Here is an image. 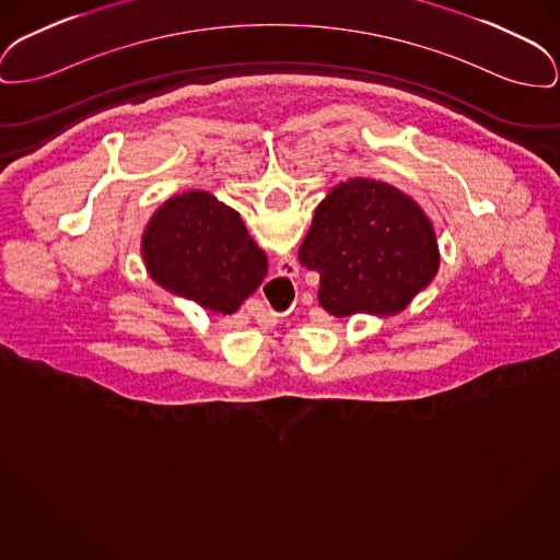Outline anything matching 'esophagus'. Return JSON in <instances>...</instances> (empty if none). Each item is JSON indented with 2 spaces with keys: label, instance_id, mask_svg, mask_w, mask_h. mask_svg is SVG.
Wrapping results in <instances>:
<instances>
[{
  "label": "esophagus",
  "instance_id": "obj_1",
  "mask_svg": "<svg viewBox=\"0 0 560 560\" xmlns=\"http://www.w3.org/2000/svg\"><path fill=\"white\" fill-rule=\"evenodd\" d=\"M279 275L283 277V279H294L298 277V264L294 258H283L281 262H279Z\"/></svg>",
  "mask_w": 560,
  "mask_h": 560
}]
</instances>
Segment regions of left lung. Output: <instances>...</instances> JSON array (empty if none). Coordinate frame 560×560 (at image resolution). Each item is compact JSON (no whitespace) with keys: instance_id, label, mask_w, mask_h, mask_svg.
Instances as JSON below:
<instances>
[{"instance_id":"left-lung-1","label":"left lung","mask_w":560,"mask_h":560,"mask_svg":"<svg viewBox=\"0 0 560 560\" xmlns=\"http://www.w3.org/2000/svg\"><path fill=\"white\" fill-rule=\"evenodd\" d=\"M300 264L319 272V304L334 317L395 315L440 266L425 211L385 182L353 177L329 190L313 215Z\"/></svg>"}]
</instances>
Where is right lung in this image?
Here are the masks:
<instances>
[{
	"label": "right lung",
	"mask_w": 560,
	"mask_h": 560,
	"mask_svg": "<svg viewBox=\"0 0 560 560\" xmlns=\"http://www.w3.org/2000/svg\"><path fill=\"white\" fill-rule=\"evenodd\" d=\"M141 254L159 285L224 315L258 290L268 270L241 215L205 190L168 198L143 232Z\"/></svg>",
	"instance_id": "right-lung-1"
}]
</instances>
